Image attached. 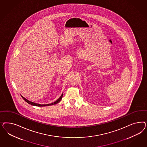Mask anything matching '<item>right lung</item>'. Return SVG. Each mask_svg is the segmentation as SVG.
Listing matches in <instances>:
<instances>
[{"label": "right lung", "mask_w": 147, "mask_h": 147, "mask_svg": "<svg viewBox=\"0 0 147 147\" xmlns=\"http://www.w3.org/2000/svg\"><path fill=\"white\" fill-rule=\"evenodd\" d=\"M62 96H63V94H62V95H61V96L60 97V98H58V100L56 101H55L54 102L52 103H50V104H46V105H40V104H38V103H36L34 102H32L31 101H28V100H27L26 98H24L22 96V98L26 102L28 103V104H30V105H31L32 106H38V107H43V106H51V105H55V104H57V103H58L60 101H61V100L62 99Z\"/></svg>", "instance_id": "right-lung-1"}]
</instances>
